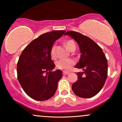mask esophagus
Listing matches in <instances>:
<instances>
[{
    "mask_svg": "<svg viewBox=\"0 0 122 122\" xmlns=\"http://www.w3.org/2000/svg\"><path fill=\"white\" fill-rule=\"evenodd\" d=\"M69 72H66V71H64V72H63V75H68V74H69Z\"/></svg>",
    "mask_w": 122,
    "mask_h": 122,
    "instance_id": "34e87169",
    "label": "esophagus"
}]
</instances>
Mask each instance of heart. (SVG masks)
Masks as SVG:
<instances>
[{"instance_id": "heart-1", "label": "heart", "mask_w": 122, "mask_h": 122, "mask_svg": "<svg viewBox=\"0 0 122 122\" xmlns=\"http://www.w3.org/2000/svg\"><path fill=\"white\" fill-rule=\"evenodd\" d=\"M65 45L66 47L70 51H72V50L76 49V45L72 40H68L65 42ZM55 48L56 46L53 45L50 50V56L52 59L56 58L55 54ZM75 64V61L74 60L71 59H61L57 61L56 68L58 69L62 70L64 71H68L72 68V67Z\"/></svg>"}]
</instances>
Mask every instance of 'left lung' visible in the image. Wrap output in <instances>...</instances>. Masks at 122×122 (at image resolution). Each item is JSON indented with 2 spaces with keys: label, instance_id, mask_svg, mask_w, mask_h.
<instances>
[{
  "label": "left lung",
  "instance_id": "left-lung-1",
  "mask_svg": "<svg viewBox=\"0 0 122 122\" xmlns=\"http://www.w3.org/2000/svg\"><path fill=\"white\" fill-rule=\"evenodd\" d=\"M65 35L69 36L78 43L81 57L75 68L83 70L77 73L78 79L72 84V91L79 97H93L100 91L107 79L106 56L101 47L89 37L73 31H68Z\"/></svg>",
  "mask_w": 122,
  "mask_h": 122
}]
</instances>
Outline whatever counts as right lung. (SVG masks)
Returning <instances> with one entry per match:
<instances>
[{"label": "right lung", "instance_id": "right-lung-1", "mask_svg": "<svg viewBox=\"0 0 122 122\" xmlns=\"http://www.w3.org/2000/svg\"><path fill=\"white\" fill-rule=\"evenodd\" d=\"M65 32L55 30L42 34L31 42L19 57L18 80L25 93L34 100L44 101L55 94L62 73L59 69L51 71L55 65L50 50L54 42Z\"/></svg>", "mask_w": 122, "mask_h": 122}]
</instances>
